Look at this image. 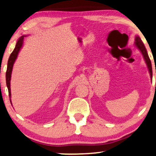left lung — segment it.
Masks as SVG:
<instances>
[{
    "label": "left lung",
    "mask_w": 156,
    "mask_h": 156,
    "mask_svg": "<svg viewBox=\"0 0 156 156\" xmlns=\"http://www.w3.org/2000/svg\"><path fill=\"white\" fill-rule=\"evenodd\" d=\"M134 45L136 48H137L140 52L142 54L144 59L145 60V62L146 65H147L148 69V71L150 73V76L151 78H152L153 76V72H152V66H151V60L149 59V57H148L147 51H146V49L145 48L144 45L142 41L141 40V38H139V36H136L135 38V42H134Z\"/></svg>",
    "instance_id": "1"
}]
</instances>
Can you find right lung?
Instances as JSON below:
<instances>
[{
	"label": "right lung",
	"instance_id": "1",
	"mask_svg": "<svg viewBox=\"0 0 156 156\" xmlns=\"http://www.w3.org/2000/svg\"><path fill=\"white\" fill-rule=\"evenodd\" d=\"M25 36H21L19 40L17 42V44H16V46L15 49H14L13 52L11 53V55L9 57L8 62V67H7V71H6V85L7 87H8V92H9V97H10V103L11 102V92H10V80H11V74H12V67L14 63H15L16 59H17V55L19 54V52L22 48L23 45V43H24V38Z\"/></svg>",
	"mask_w": 156,
	"mask_h": 156
}]
</instances>
